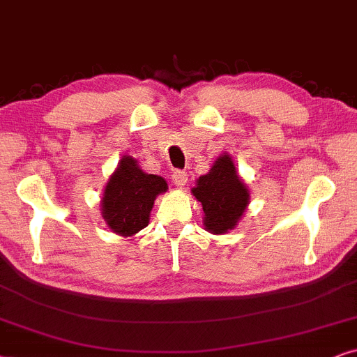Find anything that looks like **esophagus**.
Instances as JSON below:
<instances>
[{"instance_id":"obj_1","label":"esophagus","mask_w":357,"mask_h":357,"mask_svg":"<svg viewBox=\"0 0 357 357\" xmlns=\"http://www.w3.org/2000/svg\"><path fill=\"white\" fill-rule=\"evenodd\" d=\"M171 179H173V183L176 184V186L184 188L188 184V173H186V171L176 169L173 176H171Z\"/></svg>"}]
</instances>
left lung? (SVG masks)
I'll return each mask as SVG.
<instances>
[{
	"instance_id": "obj_1",
	"label": "left lung",
	"mask_w": 357,
	"mask_h": 357,
	"mask_svg": "<svg viewBox=\"0 0 357 357\" xmlns=\"http://www.w3.org/2000/svg\"><path fill=\"white\" fill-rule=\"evenodd\" d=\"M192 196L202 204L204 227L213 235L234 230L250 204L248 188L228 153L218 156L211 171L197 179Z\"/></svg>"
}]
</instances>
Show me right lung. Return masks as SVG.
Segmentation results:
<instances>
[{"instance_id": "obj_1", "label": "right lung", "mask_w": 357, "mask_h": 357, "mask_svg": "<svg viewBox=\"0 0 357 357\" xmlns=\"http://www.w3.org/2000/svg\"><path fill=\"white\" fill-rule=\"evenodd\" d=\"M168 191L161 176L140 169L137 160L122 156L102 192L101 213L114 234L134 236L150 222L155 199Z\"/></svg>"}]
</instances>
